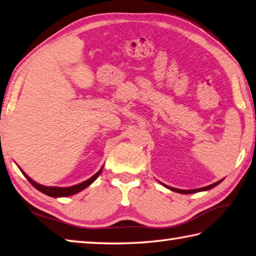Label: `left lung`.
<instances>
[{"label": "left lung", "mask_w": 256, "mask_h": 256, "mask_svg": "<svg viewBox=\"0 0 256 256\" xmlns=\"http://www.w3.org/2000/svg\"><path fill=\"white\" fill-rule=\"evenodd\" d=\"M220 182H222V180L217 181V182L212 184H209V186H207V187L199 188V189H192V190H181V189H176V188L169 187V186H166V184H164V186L166 188H168V189H170V190H172V192H179V194H194V192H205V190H209V189H212V188H214V187H216V186H217L218 184H220Z\"/></svg>", "instance_id": "1"}]
</instances>
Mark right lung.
<instances>
[{"label": "right lung", "instance_id": "obj_1", "mask_svg": "<svg viewBox=\"0 0 256 256\" xmlns=\"http://www.w3.org/2000/svg\"><path fill=\"white\" fill-rule=\"evenodd\" d=\"M102 169H103V168H102ZM102 169L98 171V172L92 176V178H90V179L86 180V181H84V182L78 184H76V186H72V187H64V188H62V187H47V186L39 184H36V181L32 180L31 178H29V176H28L24 172H23L22 170H21V171H22V174L26 176V178L28 180H29V182H30L32 186H34V187L36 189H38L39 192H44V194H48V196H50V197L57 198V197H68V196H72V194H77V192H82V189L87 188L88 186L94 182L97 176H98L100 174Z\"/></svg>", "mask_w": 256, "mask_h": 256}]
</instances>
